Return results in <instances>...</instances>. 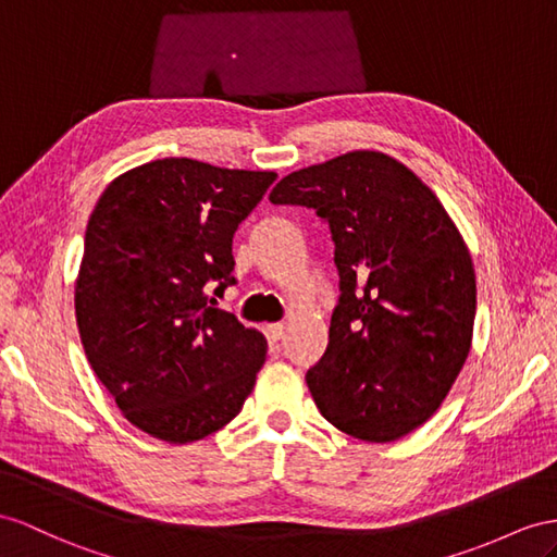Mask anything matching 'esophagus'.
Listing matches in <instances>:
<instances>
[{
  "instance_id": "esophagus-1",
  "label": "esophagus",
  "mask_w": 557,
  "mask_h": 557,
  "mask_svg": "<svg viewBox=\"0 0 557 557\" xmlns=\"http://www.w3.org/2000/svg\"><path fill=\"white\" fill-rule=\"evenodd\" d=\"M284 332H287V326H284L282 322H275V324H268V336L273 341H280L284 336Z\"/></svg>"
}]
</instances>
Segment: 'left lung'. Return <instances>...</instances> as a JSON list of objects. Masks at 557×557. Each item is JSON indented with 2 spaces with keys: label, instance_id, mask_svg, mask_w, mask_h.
Returning a JSON list of instances; mask_svg holds the SVG:
<instances>
[{
  "label": "left lung",
  "instance_id": "obj_1",
  "mask_svg": "<svg viewBox=\"0 0 557 557\" xmlns=\"http://www.w3.org/2000/svg\"><path fill=\"white\" fill-rule=\"evenodd\" d=\"M270 202L330 221L341 298L306 383L320 414L362 442H395L440 409L473 346L478 284L459 227L395 157L352 150L292 171Z\"/></svg>",
  "mask_w": 557,
  "mask_h": 557
}]
</instances>
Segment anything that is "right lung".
<instances>
[{
	"mask_svg": "<svg viewBox=\"0 0 557 557\" xmlns=\"http://www.w3.org/2000/svg\"><path fill=\"white\" fill-rule=\"evenodd\" d=\"M275 171L166 157L112 178L89 216L75 280L87 360L122 417L169 445L231 423L268 341L207 306L235 284L233 235Z\"/></svg>",
	"mask_w": 557,
	"mask_h": 557,
	"instance_id": "obj_1",
	"label": "right lung"
}]
</instances>
